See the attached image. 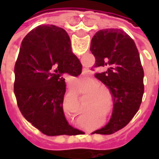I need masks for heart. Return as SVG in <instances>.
Returning <instances> with one entry per match:
<instances>
[{
  "label": "heart",
  "mask_w": 159,
  "mask_h": 159,
  "mask_svg": "<svg viewBox=\"0 0 159 159\" xmlns=\"http://www.w3.org/2000/svg\"><path fill=\"white\" fill-rule=\"evenodd\" d=\"M97 87H99V84L97 83L96 81H92L91 83H89V89H96ZM98 93V89L93 90L91 92V93Z\"/></svg>",
  "instance_id": "obj_1"
}]
</instances>
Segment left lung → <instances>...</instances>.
<instances>
[{
    "mask_svg": "<svg viewBox=\"0 0 159 159\" xmlns=\"http://www.w3.org/2000/svg\"><path fill=\"white\" fill-rule=\"evenodd\" d=\"M90 51L95 58L93 67L107 68L94 76L113 95L110 122L97 130L110 134L126 126L139 110L144 93V70L135 43L122 30H99L92 38Z\"/></svg>",
    "mask_w": 159,
    "mask_h": 159,
    "instance_id": "8db88e82",
    "label": "left lung"
}]
</instances>
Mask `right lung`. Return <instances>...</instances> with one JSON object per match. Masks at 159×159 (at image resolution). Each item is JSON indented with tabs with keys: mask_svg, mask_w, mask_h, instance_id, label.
<instances>
[{
	"mask_svg": "<svg viewBox=\"0 0 159 159\" xmlns=\"http://www.w3.org/2000/svg\"><path fill=\"white\" fill-rule=\"evenodd\" d=\"M82 68L68 34L60 27L42 25L23 40L14 67V93L23 116L46 135L79 131L67 122L63 101L65 76H79Z\"/></svg>",
	"mask_w": 159,
	"mask_h": 159,
	"instance_id": "add662e5",
	"label": "right lung"
}]
</instances>
